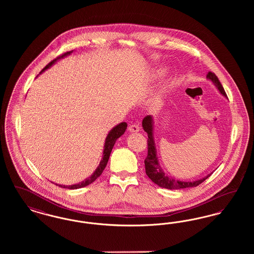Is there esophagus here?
<instances>
[{
    "label": "esophagus",
    "mask_w": 254,
    "mask_h": 254,
    "mask_svg": "<svg viewBox=\"0 0 254 254\" xmlns=\"http://www.w3.org/2000/svg\"><path fill=\"white\" fill-rule=\"evenodd\" d=\"M128 130L130 132H138L140 130V127L137 125V124H131L129 127H128Z\"/></svg>",
    "instance_id": "1"
}]
</instances>
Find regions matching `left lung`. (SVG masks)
Instances as JSON below:
<instances>
[{"label":"left lung","instance_id":"obj_1","mask_svg":"<svg viewBox=\"0 0 254 254\" xmlns=\"http://www.w3.org/2000/svg\"><path fill=\"white\" fill-rule=\"evenodd\" d=\"M206 78L209 79L215 85L218 90L221 92V94L227 97L223 85L220 83L217 76L214 73L208 71V73L206 74ZM142 125H143L144 130L147 133V137H148L147 138V155L145 159V173L148 176V178L153 183H155L159 187L164 188V189L181 190V189L197 187L211 175V174H208L207 176H205V178L194 182H182L170 178L163 171V169H161L159 162H158V158L156 156V154H157L156 148H155L154 140H153L152 117L150 115L145 116V118L143 119Z\"/></svg>","mask_w":254,"mask_h":254}]
</instances>
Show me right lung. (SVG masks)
I'll return each instance as SVG.
<instances>
[{"label": "right lung", "mask_w": 254, "mask_h": 254, "mask_svg": "<svg viewBox=\"0 0 254 254\" xmlns=\"http://www.w3.org/2000/svg\"><path fill=\"white\" fill-rule=\"evenodd\" d=\"M72 51H67L65 53H63L60 56H58L56 59H54L53 61H51L49 63V64L47 66H45V68L41 71V73L43 71H45L47 68H49V66H51V64H53L56 61L60 60L61 58H64V56L70 54ZM127 124L123 122L121 124H119L118 126H116L115 127H113L110 132L109 133V135L107 136V139H106V143H105V148H104V155H103V159L99 165V167L97 168L95 172L87 179H85V181L82 182V183H79V184H76V185H72V186H62V185H57L61 188H64V189H69V190H76V189H81V188H84L88 186L89 184L93 183V182L96 180L97 178L103 173L104 169L107 167V164H108V161H109V156H110V153H111V150L114 146V144L116 142V140L122 136L126 129H127Z\"/></svg>", "instance_id": "1"}]
</instances>
